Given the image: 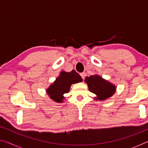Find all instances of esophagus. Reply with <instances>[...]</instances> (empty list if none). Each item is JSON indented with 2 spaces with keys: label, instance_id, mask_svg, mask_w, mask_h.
<instances>
[{
  "label": "esophagus",
  "instance_id": "esophagus-1",
  "mask_svg": "<svg viewBox=\"0 0 148 148\" xmlns=\"http://www.w3.org/2000/svg\"><path fill=\"white\" fill-rule=\"evenodd\" d=\"M80 76H81V77H82V79H84V78H85V76H86V74H85L84 72H82V73L80 74Z\"/></svg>",
  "mask_w": 148,
  "mask_h": 148
}]
</instances>
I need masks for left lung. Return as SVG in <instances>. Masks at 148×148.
I'll return each mask as SVG.
<instances>
[{"label":"left lung","instance_id":"left-lung-1","mask_svg":"<svg viewBox=\"0 0 148 148\" xmlns=\"http://www.w3.org/2000/svg\"><path fill=\"white\" fill-rule=\"evenodd\" d=\"M85 82L87 84L89 90L97 96V100L102 101L112 97L116 91V87L106 81L98 75L86 77Z\"/></svg>","mask_w":148,"mask_h":148}]
</instances>
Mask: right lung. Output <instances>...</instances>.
Here are the masks:
<instances>
[{"label": "right lung", "instance_id": "obj_1", "mask_svg": "<svg viewBox=\"0 0 148 148\" xmlns=\"http://www.w3.org/2000/svg\"><path fill=\"white\" fill-rule=\"evenodd\" d=\"M82 80L81 76L74 70L71 72H61L54 83L47 89V92L54 101L62 102L64 99L62 95L69 92L71 85L82 82Z\"/></svg>", "mask_w": 148, "mask_h": 148}]
</instances>
